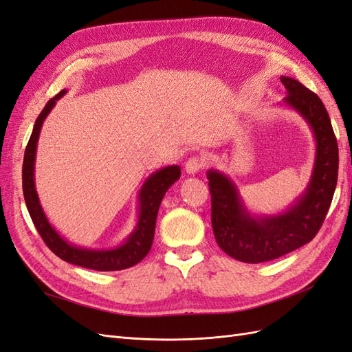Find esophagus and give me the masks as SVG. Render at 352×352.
Instances as JSON below:
<instances>
[{
  "label": "esophagus",
  "mask_w": 352,
  "mask_h": 352,
  "mask_svg": "<svg viewBox=\"0 0 352 352\" xmlns=\"http://www.w3.org/2000/svg\"><path fill=\"white\" fill-rule=\"evenodd\" d=\"M203 168H204V161H203V158H199V157H191L185 163V170H186V173H189V175H195Z\"/></svg>",
  "instance_id": "obj_1"
}]
</instances>
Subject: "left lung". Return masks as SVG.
<instances>
[{"mask_svg":"<svg viewBox=\"0 0 352 352\" xmlns=\"http://www.w3.org/2000/svg\"><path fill=\"white\" fill-rule=\"evenodd\" d=\"M280 80L287 90L284 103L305 118L317 142L307 191L284 213L258 217L247 212L230 177L216 170L207 172L216 243L231 258L245 263L277 259L314 239L326 219L338 182V142L321 99L296 80Z\"/></svg>","mask_w":352,"mask_h":352,"instance_id":"8db88e82","label":"left lung"}]
</instances>
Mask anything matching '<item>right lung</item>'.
Listing matches in <instances>:
<instances>
[{"label": "right lung", "instance_id": "add662e5", "mask_svg": "<svg viewBox=\"0 0 352 352\" xmlns=\"http://www.w3.org/2000/svg\"><path fill=\"white\" fill-rule=\"evenodd\" d=\"M65 93L66 90H62L47 102V105L35 121L32 135L25 149L22 184L28 212H30L36 231L41 235L47 247L65 262L94 271H121L130 268L144 259L151 250L161 199H163L167 189L180 177V168L179 166H168L158 170L145 180L139 192V221L135 231L127 236V240L121 245L109 250H91L69 244L47 221L40 199H38L34 180L36 142L40 138L43 122L56 105V100H59Z\"/></svg>", "mask_w": 352, "mask_h": 352}]
</instances>
